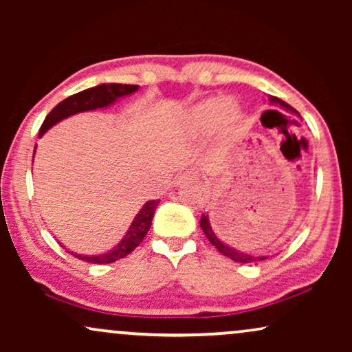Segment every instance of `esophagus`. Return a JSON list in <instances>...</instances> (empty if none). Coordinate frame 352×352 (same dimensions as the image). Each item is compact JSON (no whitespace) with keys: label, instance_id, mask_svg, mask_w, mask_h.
<instances>
[{"label":"esophagus","instance_id":"obj_1","mask_svg":"<svg viewBox=\"0 0 352 352\" xmlns=\"http://www.w3.org/2000/svg\"><path fill=\"white\" fill-rule=\"evenodd\" d=\"M199 179L200 177L197 171H184L176 177V184L181 186V184H186V182H189V181H199Z\"/></svg>","mask_w":352,"mask_h":352}]
</instances>
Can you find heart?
<instances>
[{"label":"heart","instance_id":"obj_1","mask_svg":"<svg viewBox=\"0 0 352 352\" xmlns=\"http://www.w3.org/2000/svg\"><path fill=\"white\" fill-rule=\"evenodd\" d=\"M239 115V107L232 100L226 102L221 98H210L189 110L186 117V129L190 134H200L208 131L216 123L221 133L228 134L237 123Z\"/></svg>","mask_w":352,"mask_h":352}]
</instances>
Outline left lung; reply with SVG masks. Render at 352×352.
I'll use <instances>...</instances> for the list:
<instances>
[{
	"instance_id": "left-lung-1",
	"label": "left lung",
	"mask_w": 352,
	"mask_h": 352,
	"mask_svg": "<svg viewBox=\"0 0 352 352\" xmlns=\"http://www.w3.org/2000/svg\"><path fill=\"white\" fill-rule=\"evenodd\" d=\"M269 100H271L272 104H277V105H280V107H283V109L290 110V112L298 113L296 110L292 107V105H288L287 102H283L282 99L276 98V96H269ZM200 228H201V230H204V234L206 235V239H208L210 242H211V245H213V247L218 250L221 254H224V256L230 258L235 263H258V261H264V259L269 258V256H253V254L242 253V252H239V250L229 247L228 243H224L223 240L219 239L218 230L214 229V226H211L208 214H201Z\"/></svg>"
}]
</instances>
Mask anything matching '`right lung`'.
<instances>
[{
  "label": "right lung",
  "instance_id": "obj_1",
  "mask_svg": "<svg viewBox=\"0 0 352 352\" xmlns=\"http://www.w3.org/2000/svg\"><path fill=\"white\" fill-rule=\"evenodd\" d=\"M139 86L138 85H120V83H109V85H98L94 88L85 89L81 93H76L70 98H67L56 105L54 109L47 113V117L43 122L40 133L38 136H43L47 129L51 126H54L56 123H59L60 120H64L67 117H72V115L80 113V112H86V110H96V109H102L107 107V105L113 104L118 98H123V96H129L133 93H136ZM35 155V152H33ZM160 204V200H148L146 205L142 206L141 211L136 214V218L133 219L131 226L124 234V237L120 240V243L117 247L110 250L107 253L102 254H96V256H88V254H76L72 253L75 258L83 259L86 263H93V264H109V263H115L118 259H122L124 256H128L129 253L133 252L134 248L139 247V243L142 242L146 234L148 232L152 226V218L153 213H155L157 206Z\"/></svg>",
  "mask_w": 352,
  "mask_h": 352
}]
</instances>
